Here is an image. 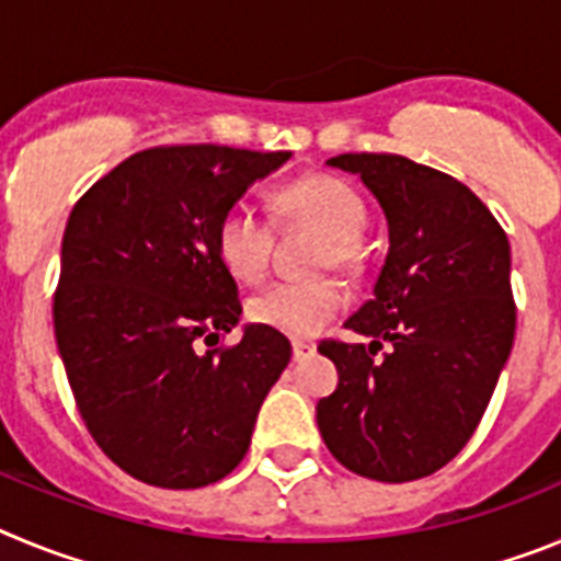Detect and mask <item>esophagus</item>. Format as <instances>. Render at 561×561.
<instances>
[{
	"mask_svg": "<svg viewBox=\"0 0 561 561\" xmlns=\"http://www.w3.org/2000/svg\"><path fill=\"white\" fill-rule=\"evenodd\" d=\"M317 354V345H311V342H291V356H295V362H304L309 359V356Z\"/></svg>",
	"mask_w": 561,
	"mask_h": 561,
	"instance_id": "1",
	"label": "esophagus"
}]
</instances>
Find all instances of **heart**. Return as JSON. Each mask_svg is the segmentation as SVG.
Listing matches in <instances>:
<instances>
[{"label":"heart","mask_w":561,"mask_h":561,"mask_svg":"<svg viewBox=\"0 0 561 561\" xmlns=\"http://www.w3.org/2000/svg\"><path fill=\"white\" fill-rule=\"evenodd\" d=\"M277 210L325 232L320 266H348L354 247L368 225L359 193L334 176H304L277 193ZM221 264L241 280H257L270 266L272 225L255 207L238 202L227 207L216 227ZM345 289L336 280H280L250 300L252 323L295 340L317 336L345 306Z\"/></svg>","instance_id":"obj_1"}]
</instances>
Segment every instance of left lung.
I'll list each match as a JSON object with an SVG mask.
<instances>
[{"label": "left lung", "mask_w": 561, "mask_h": 561, "mask_svg": "<svg viewBox=\"0 0 561 561\" xmlns=\"http://www.w3.org/2000/svg\"><path fill=\"white\" fill-rule=\"evenodd\" d=\"M388 219L374 297L345 329L368 345L323 342L340 385L317 427L345 469L408 483L447 466L472 438L514 345L512 247L466 185L399 153H340ZM391 351L378 356L380 342Z\"/></svg>", "instance_id": "obj_1"}]
</instances>
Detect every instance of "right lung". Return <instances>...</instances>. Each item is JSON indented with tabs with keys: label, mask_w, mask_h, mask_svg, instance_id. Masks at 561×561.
<instances>
[{
	"label": "right lung",
	"mask_w": 561,
	"mask_h": 561,
	"mask_svg": "<svg viewBox=\"0 0 561 561\" xmlns=\"http://www.w3.org/2000/svg\"><path fill=\"white\" fill-rule=\"evenodd\" d=\"M291 151L165 146L83 193L61 241L53 323L98 447L142 483L199 489L250 449L257 410L291 359L280 331L244 325L216 227Z\"/></svg>",
	"instance_id": "right-lung-1"
}]
</instances>
